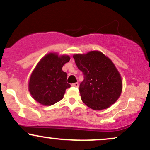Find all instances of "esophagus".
Masks as SVG:
<instances>
[{
  "instance_id": "obj_1",
  "label": "esophagus",
  "mask_w": 150,
  "mask_h": 150,
  "mask_svg": "<svg viewBox=\"0 0 150 150\" xmlns=\"http://www.w3.org/2000/svg\"><path fill=\"white\" fill-rule=\"evenodd\" d=\"M72 86H73V87H79V84H78V82H75V83L72 84Z\"/></svg>"
}]
</instances>
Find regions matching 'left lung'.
<instances>
[{"label":"left lung","instance_id":"obj_1","mask_svg":"<svg viewBox=\"0 0 150 150\" xmlns=\"http://www.w3.org/2000/svg\"><path fill=\"white\" fill-rule=\"evenodd\" d=\"M73 58L83 74L79 88L82 101L94 110L105 109L114 104L121 93L122 81L112 61L97 51L74 55Z\"/></svg>","mask_w":150,"mask_h":150}]
</instances>
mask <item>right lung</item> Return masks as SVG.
I'll return each instance as SVG.
<instances>
[{
	"instance_id": "add662e5",
	"label": "right lung",
	"mask_w": 150,
	"mask_h": 150,
	"mask_svg": "<svg viewBox=\"0 0 150 150\" xmlns=\"http://www.w3.org/2000/svg\"><path fill=\"white\" fill-rule=\"evenodd\" d=\"M69 61L68 56H58L49 53L39 61L29 82V90L36 101L50 106L63 99L70 85L67 83V73L62 68Z\"/></svg>"
}]
</instances>
